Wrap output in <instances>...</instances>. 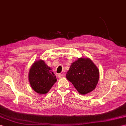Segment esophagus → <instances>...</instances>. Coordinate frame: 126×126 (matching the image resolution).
Masks as SVG:
<instances>
[{"instance_id": "esophagus-1", "label": "esophagus", "mask_w": 126, "mask_h": 126, "mask_svg": "<svg viewBox=\"0 0 126 126\" xmlns=\"http://www.w3.org/2000/svg\"><path fill=\"white\" fill-rule=\"evenodd\" d=\"M58 76L59 78H62L64 77V76L63 74H59L58 75Z\"/></svg>"}]
</instances>
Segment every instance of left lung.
Here are the masks:
<instances>
[{
    "instance_id": "8db88e82",
    "label": "left lung",
    "mask_w": 126,
    "mask_h": 126,
    "mask_svg": "<svg viewBox=\"0 0 126 126\" xmlns=\"http://www.w3.org/2000/svg\"><path fill=\"white\" fill-rule=\"evenodd\" d=\"M66 78L79 93L85 95L95 89L99 79V70L90 58L80 57L71 63Z\"/></svg>"
}]
</instances>
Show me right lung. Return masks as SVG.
<instances>
[{
  "label": "right lung",
  "instance_id": "add662e5",
  "mask_svg": "<svg viewBox=\"0 0 126 126\" xmlns=\"http://www.w3.org/2000/svg\"><path fill=\"white\" fill-rule=\"evenodd\" d=\"M28 80L33 90L39 94L47 93L57 79L52 69L45 61L39 60L32 64L28 73Z\"/></svg>",
  "mask_w": 126,
  "mask_h": 126
}]
</instances>
